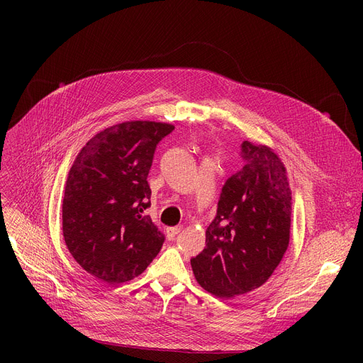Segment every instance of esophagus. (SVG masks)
I'll list each match as a JSON object with an SVG mask.
<instances>
[{
	"instance_id": "34e87169",
	"label": "esophagus",
	"mask_w": 363,
	"mask_h": 363,
	"mask_svg": "<svg viewBox=\"0 0 363 363\" xmlns=\"http://www.w3.org/2000/svg\"><path fill=\"white\" fill-rule=\"evenodd\" d=\"M181 231H182L181 226H170V228H166V237H167L169 240H172L174 237H177Z\"/></svg>"
}]
</instances>
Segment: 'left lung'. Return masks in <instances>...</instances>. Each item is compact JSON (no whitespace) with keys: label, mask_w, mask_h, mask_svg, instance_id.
<instances>
[{"label":"left lung","mask_w":363,"mask_h":363,"mask_svg":"<svg viewBox=\"0 0 363 363\" xmlns=\"http://www.w3.org/2000/svg\"><path fill=\"white\" fill-rule=\"evenodd\" d=\"M244 166L222 188L206 247L191 259L201 287L233 298L263 285L290 242L291 189L287 170L268 145L244 141Z\"/></svg>","instance_id":"obj_1"}]
</instances>
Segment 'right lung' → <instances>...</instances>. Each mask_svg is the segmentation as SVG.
I'll list each match as a JSON object with an SVG mask.
<instances>
[{"label": "right lung", "mask_w": 363, "mask_h": 363, "mask_svg": "<svg viewBox=\"0 0 363 363\" xmlns=\"http://www.w3.org/2000/svg\"><path fill=\"white\" fill-rule=\"evenodd\" d=\"M174 125L130 121L100 130L82 147L67 175L63 237L88 274L118 285L141 275L164 237L144 211L156 145Z\"/></svg>", "instance_id": "1"}]
</instances>
